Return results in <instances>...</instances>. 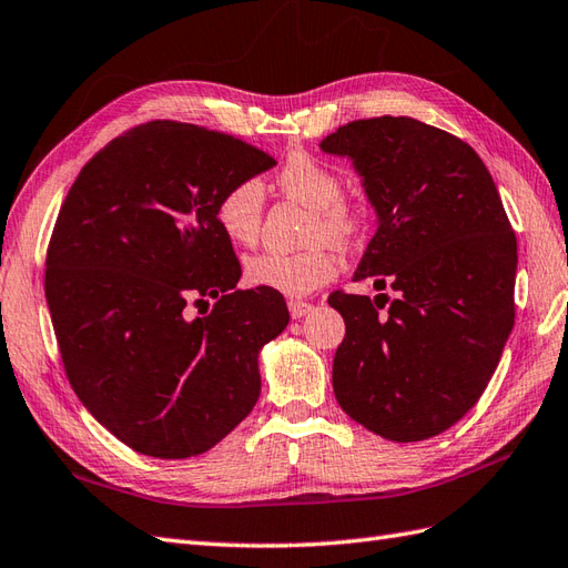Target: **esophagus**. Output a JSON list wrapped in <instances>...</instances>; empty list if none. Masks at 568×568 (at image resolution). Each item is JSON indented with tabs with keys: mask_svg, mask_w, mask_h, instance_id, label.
<instances>
[{
	"mask_svg": "<svg viewBox=\"0 0 568 568\" xmlns=\"http://www.w3.org/2000/svg\"><path fill=\"white\" fill-rule=\"evenodd\" d=\"M287 310H290V316H293V320H302V316L314 310V305H310V302H302V300H290Z\"/></svg>",
	"mask_w": 568,
	"mask_h": 568,
	"instance_id": "obj_1",
	"label": "esophagus"
}]
</instances>
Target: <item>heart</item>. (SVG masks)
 <instances>
[{"mask_svg":"<svg viewBox=\"0 0 568 568\" xmlns=\"http://www.w3.org/2000/svg\"><path fill=\"white\" fill-rule=\"evenodd\" d=\"M278 189L293 201L312 207L305 252H261L244 263L246 281L256 287L275 290L287 297H302L328 283L336 273L334 244L348 246L365 230L367 210L358 197L341 193V174L312 154H293L278 171ZM215 220L230 242L248 246L258 240L263 222V189L256 179L234 181L215 203Z\"/></svg>","mask_w":568,"mask_h":568,"instance_id":"1","label":"heart"}]
</instances>
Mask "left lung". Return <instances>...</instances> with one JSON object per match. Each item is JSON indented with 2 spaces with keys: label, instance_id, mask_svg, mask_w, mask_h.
<instances>
[{
  "label": "left lung",
  "instance_id": "left-lung-1",
  "mask_svg": "<svg viewBox=\"0 0 568 568\" xmlns=\"http://www.w3.org/2000/svg\"><path fill=\"white\" fill-rule=\"evenodd\" d=\"M320 148L351 156L377 210L355 281L394 290V300L328 295L346 322L334 394L382 438H433L479 402L504 353L516 322V232L479 154L440 128L363 118Z\"/></svg>",
  "mask_w": 568,
  "mask_h": 568
}]
</instances>
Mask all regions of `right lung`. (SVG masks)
<instances>
[{
  "label": "right lung",
  "mask_w": 568,
  "mask_h": 568,
  "mask_svg": "<svg viewBox=\"0 0 568 568\" xmlns=\"http://www.w3.org/2000/svg\"><path fill=\"white\" fill-rule=\"evenodd\" d=\"M273 164L234 135L150 121L91 156L64 197L45 258L62 365L135 453L201 455L258 399V351L290 314L275 290H234L242 266L215 203ZM205 296L214 310L189 321Z\"/></svg>",
  "instance_id": "add662e5"
}]
</instances>
